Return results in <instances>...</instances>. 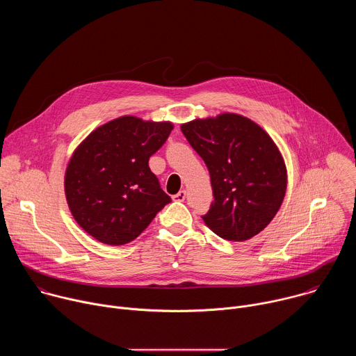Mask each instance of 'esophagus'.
Wrapping results in <instances>:
<instances>
[{
    "mask_svg": "<svg viewBox=\"0 0 356 356\" xmlns=\"http://www.w3.org/2000/svg\"><path fill=\"white\" fill-rule=\"evenodd\" d=\"M184 198H186V190H180L177 194L173 195V200L176 201H184Z\"/></svg>",
    "mask_w": 356,
    "mask_h": 356,
    "instance_id": "1",
    "label": "esophagus"
}]
</instances>
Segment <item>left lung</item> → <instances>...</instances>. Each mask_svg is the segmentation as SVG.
<instances>
[{"label": "left lung", "instance_id": "8db88e82", "mask_svg": "<svg viewBox=\"0 0 356 356\" xmlns=\"http://www.w3.org/2000/svg\"><path fill=\"white\" fill-rule=\"evenodd\" d=\"M191 147L204 161L214 201L206 225L228 241H246L276 216L286 194L287 175L272 138L238 114L194 120L181 125Z\"/></svg>", "mask_w": 356, "mask_h": 356}]
</instances>
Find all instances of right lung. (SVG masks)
<instances>
[{
    "instance_id": "1",
    "label": "right lung",
    "mask_w": 356,
    "mask_h": 356,
    "mask_svg": "<svg viewBox=\"0 0 356 356\" xmlns=\"http://www.w3.org/2000/svg\"><path fill=\"white\" fill-rule=\"evenodd\" d=\"M170 122L121 117L92 131L74 150L65 176L77 224L107 245L139 236L172 201L149 169V158L169 138Z\"/></svg>"
}]
</instances>
